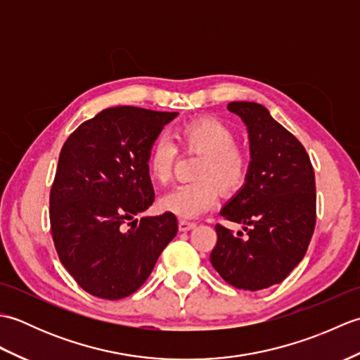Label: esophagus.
I'll return each mask as SVG.
<instances>
[{
  "instance_id": "1",
  "label": "esophagus",
  "mask_w": 360,
  "mask_h": 360,
  "mask_svg": "<svg viewBox=\"0 0 360 360\" xmlns=\"http://www.w3.org/2000/svg\"><path fill=\"white\" fill-rule=\"evenodd\" d=\"M179 231L181 232H187L192 231V229L196 227V223H192V221H186V219H179Z\"/></svg>"
}]
</instances>
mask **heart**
I'll return each mask as SVG.
<instances>
[{
    "instance_id": "1",
    "label": "heart",
    "mask_w": 360,
    "mask_h": 360,
    "mask_svg": "<svg viewBox=\"0 0 360 360\" xmlns=\"http://www.w3.org/2000/svg\"><path fill=\"white\" fill-rule=\"evenodd\" d=\"M179 147L201 153L196 181L174 187L160 198V209L179 218H196L217 204L219 190L233 195L246 184L249 159L238 145L233 129L218 119L205 117L182 125L176 131ZM178 148L170 137L158 136L147 155V168L159 184L172 179Z\"/></svg>"
}]
</instances>
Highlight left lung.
Instances as JSON below:
<instances>
[{"instance_id": "8db88e82", "label": "left lung", "mask_w": 360, "mask_h": 360, "mask_svg": "<svg viewBox=\"0 0 360 360\" xmlns=\"http://www.w3.org/2000/svg\"><path fill=\"white\" fill-rule=\"evenodd\" d=\"M227 110L248 125V181L221 210L243 232L215 226L210 263L229 285L259 290L277 285L307 254L316 227L314 168L300 141L263 105L231 102Z\"/></svg>"}]
</instances>
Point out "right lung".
<instances>
[{"instance_id":"1","label":"right lung","mask_w":360,"mask_h":360,"mask_svg":"<svg viewBox=\"0 0 360 360\" xmlns=\"http://www.w3.org/2000/svg\"><path fill=\"white\" fill-rule=\"evenodd\" d=\"M176 116L106 108L83 122L60 151L49 195L51 235L60 262L91 295L119 300L136 292L178 233L173 213L134 219L155 201L148 150Z\"/></svg>"}]
</instances>
